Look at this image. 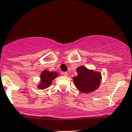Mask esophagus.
<instances>
[{
  "instance_id": "obj_1",
  "label": "esophagus",
  "mask_w": 132,
  "mask_h": 132,
  "mask_svg": "<svg viewBox=\"0 0 132 132\" xmlns=\"http://www.w3.org/2000/svg\"><path fill=\"white\" fill-rule=\"evenodd\" d=\"M63 74H64V76H68V74L67 72H64L63 73Z\"/></svg>"
}]
</instances>
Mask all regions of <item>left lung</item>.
Listing matches in <instances>:
<instances>
[{"label": "left lung", "mask_w": 132, "mask_h": 132, "mask_svg": "<svg viewBox=\"0 0 132 132\" xmlns=\"http://www.w3.org/2000/svg\"><path fill=\"white\" fill-rule=\"evenodd\" d=\"M78 74L73 78L74 84L78 90L82 93H90L97 90L100 86L102 75L99 72L89 70L80 66L76 68Z\"/></svg>", "instance_id": "obj_1"}]
</instances>
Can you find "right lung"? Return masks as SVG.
<instances>
[{"label": "right lung", "mask_w": 132, "mask_h": 132, "mask_svg": "<svg viewBox=\"0 0 132 132\" xmlns=\"http://www.w3.org/2000/svg\"><path fill=\"white\" fill-rule=\"evenodd\" d=\"M59 76L56 72H50L48 70L42 71L40 74V80L38 85V88L40 90H44L50 86L52 83V81Z\"/></svg>", "instance_id": "obj_1"}]
</instances>
